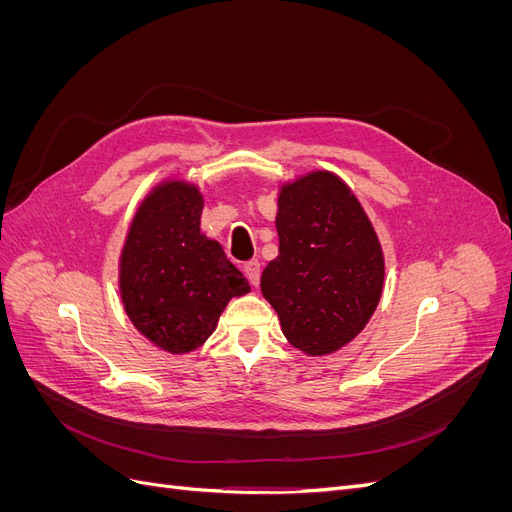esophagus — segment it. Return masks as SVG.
<instances>
[{"label": "esophagus", "mask_w": 512, "mask_h": 512, "mask_svg": "<svg viewBox=\"0 0 512 512\" xmlns=\"http://www.w3.org/2000/svg\"><path fill=\"white\" fill-rule=\"evenodd\" d=\"M243 273H245L247 280H250L252 286H258V282H260V262H258V260L245 262V265H243Z\"/></svg>", "instance_id": "1"}]
</instances>
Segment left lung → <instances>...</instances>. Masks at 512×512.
<instances>
[{
	"label": "left lung",
	"instance_id": "obj_1",
	"mask_svg": "<svg viewBox=\"0 0 512 512\" xmlns=\"http://www.w3.org/2000/svg\"><path fill=\"white\" fill-rule=\"evenodd\" d=\"M280 254L260 290L288 342L309 356L342 350L374 316L384 254L359 198L329 170L284 183L275 215Z\"/></svg>",
	"mask_w": 512,
	"mask_h": 512
}]
</instances>
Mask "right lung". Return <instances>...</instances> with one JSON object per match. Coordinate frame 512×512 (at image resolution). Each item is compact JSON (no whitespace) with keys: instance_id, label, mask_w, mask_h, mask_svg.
<instances>
[{"instance_id":"add662e5","label":"right lung","mask_w":512,"mask_h":512,"mask_svg":"<svg viewBox=\"0 0 512 512\" xmlns=\"http://www.w3.org/2000/svg\"><path fill=\"white\" fill-rule=\"evenodd\" d=\"M198 185L166 179L138 205L119 258V292L136 331L170 354L203 346L232 297L250 292L222 245L200 232Z\"/></svg>"}]
</instances>
